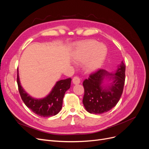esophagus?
Returning a JSON list of instances; mask_svg holds the SVG:
<instances>
[{
    "label": "esophagus",
    "mask_w": 149,
    "mask_h": 149,
    "mask_svg": "<svg viewBox=\"0 0 149 149\" xmlns=\"http://www.w3.org/2000/svg\"><path fill=\"white\" fill-rule=\"evenodd\" d=\"M74 84H78L80 83V79L78 76H74V77L73 78V80H72Z\"/></svg>",
    "instance_id": "34e87169"
}]
</instances>
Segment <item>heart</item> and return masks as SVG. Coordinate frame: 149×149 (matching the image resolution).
<instances>
[{
    "label": "heart",
    "instance_id": "heart-1",
    "mask_svg": "<svg viewBox=\"0 0 149 149\" xmlns=\"http://www.w3.org/2000/svg\"><path fill=\"white\" fill-rule=\"evenodd\" d=\"M107 55V48L95 40H88L78 45L74 51V60L85 63V70L88 72L97 70L102 66Z\"/></svg>",
    "mask_w": 149,
    "mask_h": 149
}]
</instances>
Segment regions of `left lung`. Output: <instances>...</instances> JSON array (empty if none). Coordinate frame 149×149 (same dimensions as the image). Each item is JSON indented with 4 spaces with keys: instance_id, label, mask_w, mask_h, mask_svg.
Returning <instances> with one entry per match:
<instances>
[{
    "instance_id": "1",
    "label": "left lung",
    "mask_w": 149,
    "mask_h": 149,
    "mask_svg": "<svg viewBox=\"0 0 149 149\" xmlns=\"http://www.w3.org/2000/svg\"><path fill=\"white\" fill-rule=\"evenodd\" d=\"M125 65L122 61L114 73L100 69L91 74L83 81L84 94L83 100L86 110L91 114H99L110 111L119 102L125 83ZM111 81L103 86L104 79Z\"/></svg>"
}]
</instances>
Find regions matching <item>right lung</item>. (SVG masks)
Instances as JSON below:
<instances>
[{
	"label": "right lung",
	"instance_id": "right-lung-1",
	"mask_svg": "<svg viewBox=\"0 0 149 149\" xmlns=\"http://www.w3.org/2000/svg\"><path fill=\"white\" fill-rule=\"evenodd\" d=\"M71 81V78L58 81L46 97L36 99L30 96L22 88L17 69V81L22 101L35 114L44 118L55 116L60 111L65 94L70 88Z\"/></svg>",
	"mask_w": 149,
	"mask_h": 149
}]
</instances>
